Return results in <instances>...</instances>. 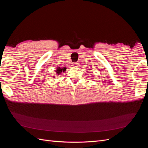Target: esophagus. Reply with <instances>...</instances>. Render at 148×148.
Wrapping results in <instances>:
<instances>
[{
	"mask_svg": "<svg viewBox=\"0 0 148 148\" xmlns=\"http://www.w3.org/2000/svg\"><path fill=\"white\" fill-rule=\"evenodd\" d=\"M73 66H75V67H77V66H78V64H77V62H75V63H73Z\"/></svg>",
	"mask_w": 148,
	"mask_h": 148,
	"instance_id": "1",
	"label": "esophagus"
}]
</instances>
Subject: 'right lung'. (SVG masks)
Instances as JSON below:
<instances>
[{
  "mask_svg": "<svg viewBox=\"0 0 148 148\" xmlns=\"http://www.w3.org/2000/svg\"><path fill=\"white\" fill-rule=\"evenodd\" d=\"M65 71H66V68H60V67H58V68L55 70L56 75H60L62 73H64ZM54 77H55V76H54Z\"/></svg>",
  "mask_w": 148,
  "mask_h": 148,
  "instance_id": "add662e5",
  "label": "right lung"
}]
</instances>
